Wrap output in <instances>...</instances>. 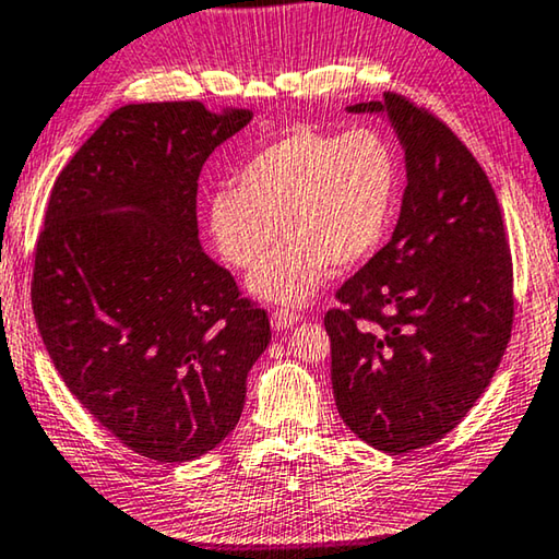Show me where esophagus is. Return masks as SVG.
<instances>
[{"label":"esophagus","instance_id":"esophagus-1","mask_svg":"<svg viewBox=\"0 0 559 559\" xmlns=\"http://www.w3.org/2000/svg\"><path fill=\"white\" fill-rule=\"evenodd\" d=\"M270 322H272L274 332H285V330L295 328V324L299 322V317L295 312H289V309H274Z\"/></svg>","mask_w":559,"mask_h":559}]
</instances>
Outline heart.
<instances>
[{"label": "heart", "instance_id": "b5f03b06", "mask_svg": "<svg viewBox=\"0 0 559 559\" xmlns=\"http://www.w3.org/2000/svg\"><path fill=\"white\" fill-rule=\"evenodd\" d=\"M402 187L400 154L374 130L332 134L299 124L264 144L235 177V192L207 202V229L222 260L257 270L247 292L299 307L317 295L330 264L369 260L388 237Z\"/></svg>", "mask_w": 559, "mask_h": 559}]
</instances>
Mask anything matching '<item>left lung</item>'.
I'll return each instance as SVG.
<instances>
[{
	"label": "left lung",
	"instance_id": "8db88e82",
	"mask_svg": "<svg viewBox=\"0 0 559 559\" xmlns=\"http://www.w3.org/2000/svg\"><path fill=\"white\" fill-rule=\"evenodd\" d=\"M390 122L407 187L390 242L324 317L340 417L374 450L442 440L487 390L512 330V260L483 167L397 94L345 107Z\"/></svg>",
	"mask_w": 559,
	"mask_h": 559
}]
</instances>
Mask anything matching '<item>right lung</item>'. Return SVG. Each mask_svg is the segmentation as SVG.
Masks as SVG:
<instances>
[{
	"instance_id": "obj_1",
	"label": "right lung",
	"mask_w": 559,
	"mask_h": 559,
	"mask_svg": "<svg viewBox=\"0 0 559 559\" xmlns=\"http://www.w3.org/2000/svg\"><path fill=\"white\" fill-rule=\"evenodd\" d=\"M252 122L200 102L127 105L57 177L37 242L32 305L57 372L142 457L192 462L239 423L267 349L264 309L204 254L197 179Z\"/></svg>"
}]
</instances>
